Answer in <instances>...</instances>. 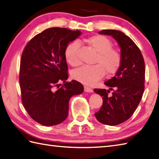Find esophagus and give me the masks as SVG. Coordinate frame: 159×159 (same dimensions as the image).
I'll return each mask as SVG.
<instances>
[{
	"instance_id": "34e87169",
	"label": "esophagus",
	"mask_w": 159,
	"mask_h": 159,
	"mask_svg": "<svg viewBox=\"0 0 159 159\" xmlns=\"http://www.w3.org/2000/svg\"><path fill=\"white\" fill-rule=\"evenodd\" d=\"M84 90H85V92H89V93L93 92V89L92 88H90V87H87V86L84 87Z\"/></svg>"
}]
</instances>
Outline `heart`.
<instances>
[{"label":"heart","instance_id":"b5f03b06","mask_svg":"<svg viewBox=\"0 0 159 159\" xmlns=\"http://www.w3.org/2000/svg\"><path fill=\"white\" fill-rule=\"evenodd\" d=\"M85 42L97 53L94 63L98 65L85 66L73 70L72 76L74 80L92 85L102 79L105 72L111 76L119 70L121 64V55L118 50L112 48L113 43L109 38L97 35L86 39ZM79 49V43L73 42L67 45L64 51L66 61L73 67L78 66L80 63Z\"/></svg>","mask_w":159,"mask_h":159}]
</instances>
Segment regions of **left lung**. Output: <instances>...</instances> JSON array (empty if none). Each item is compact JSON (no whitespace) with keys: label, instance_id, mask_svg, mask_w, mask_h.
<instances>
[{"label":"left lung","instance_id":"1","mask_svg":"<svg viewBox=\"0 0 159 159\" xmlns=\"http://www.w3.org/2000/svg\"><path fill=\"white\" fill-rule=\"evenodd\" d=\"M98 33L112 36L121 49L120 69L104 83L109 90L93 89L103 100L102 107L95 113L96 119L102 124L116 126L129 119L139 105L144 91L145 63L139 48L124 33L102 30ZM110 90L113 93L109 96Z\"/></svg>","mask_w":159,"mask_h":159}]
</instances>
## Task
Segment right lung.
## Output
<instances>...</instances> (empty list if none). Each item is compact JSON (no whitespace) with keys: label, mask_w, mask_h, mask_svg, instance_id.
Wrapping results in <instances>:
<instances>
[{"label":"right lung","mask_w":159,"mask_h":159,"mask_svg":"<svg viewBox=\"0 0 159 159\" xmlns=\"http://www.w3.org/2000/svg\"><path fill=\"white\" fill-rule=\"evenodd\" d=\"M80 35L79 30L50 28L35 35L24 49L19 76L22 102L32 119L43 126L63 122L70 98L83 92L81 83L66 82L68 67L64 55L67 45ZM61 82L64 83L61 87Z\"/></svg>","instance_id":"1"}]
</instances>
